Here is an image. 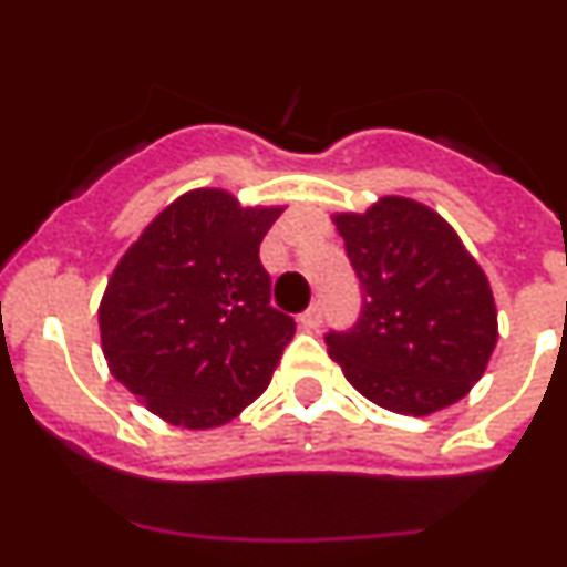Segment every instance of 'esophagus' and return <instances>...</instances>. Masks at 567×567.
<instances>
[{
	"label": "esophagus",
	"mask_w": 567,
	"mask_h": 567,
	"mask_svg": "<svg viewBox=\"0 0 567 567\" xmlns=\"http://www.w3.org/2000/svg\"><path fill=\"white\" fill-rule=\"evenodd\" d=\"M320 320H323V310H320L318 301L310 307V310L301 312V316H299V323H301V329H305V331H316L320 326Z\"/></svg>",
	"instance_id": "1"
}]
</instances>
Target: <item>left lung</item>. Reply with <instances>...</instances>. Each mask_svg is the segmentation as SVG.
<instances>
[{"label": "left lung", "mask_w": 567, "mask_h": 567, "mask_svg": "<svg viewBox=\"0 0 567 567\" xmlns=\"http://www.w3.org/2000/svg\"><path fill=\"white\" fill-rule=\"evenodd\" d=\"M331 221L362 285V316L326 334L329 357L353 390L394 414L458 403L499 337L488 277L458 233L409 197H381Z\"/></svg>", "instance_id": "obj_1"}]
</instances>
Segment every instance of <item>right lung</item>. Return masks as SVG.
<instances>
[{"label": "right lung", "mask_w": 567, "mask_h": 567, "mask_svg": "<svg viewBox=\"0 0 567 567\" xmlns=\"http://www.w3.org/2000/svg\"><path fill=\"white\" fill-rule=\"evenodd\" d=\"M282 210L194 188L114 266L99 307L109 370L169 425H225L271 384L296 323L271 307L257 251Z\"/></svg>", "instance_id": "obj_1"}]
</instances>
